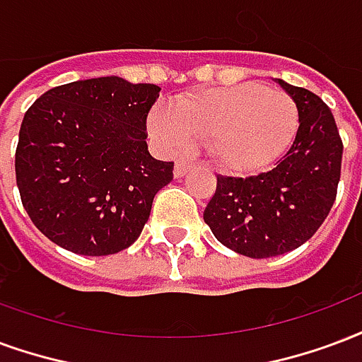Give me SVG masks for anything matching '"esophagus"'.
Here are the masks:
<instances>
[{
	"instance_id": "1",
	"label": "esophagus",
	"mask_w": 362,
	"mask_h": 362,
	"mask_svg": "<svg viewBox=\"0 0 362 362\" xmlns=\"http://www.w3.org/2000/svg\"><path fill=\"white\" fill-rule=\"evenodd\" d=\"M189 168H192V163H189V160H178L176 167H174V176H176V178H182V176L188 174Z\"/></svg>"
}]
</instances>
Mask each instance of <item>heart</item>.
Returning a JSON list of instances; mask_svg holds the SVG:
<instances>
[{"mask_svg":"<svg viewBox=\"0 0 362 362\" xmlns=\"http://www.w3.org/2000/svg\"><path fill=\"white\" fill-rule=\"evenodd\" d=\"M296 128V101L261 84L188 93L149 117V130L167 147L209 141L215 159L235 170L267 165L290 144Z\"/></svg>","mask_w":362,"mask_h":362,"instance_id":"obj_1","label":"heart"}]
</instances>
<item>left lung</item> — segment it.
<instances>
[{
    "label": "left lung",
    "mask_w": 362,
    "mask_h": 362,
    "mask_svg": "<svg viewBox=\"0 0 362 362\" xmlns=\"http://www.w3.org/2000/svg\"><path fill=\"white\" fill-rule=\"evenodd\" d=\"M296 101V140L255 176H216L203 221L222 245L251 259L284 255L320 228L338 194L344 144L330 107L317 93L278 80Z\"/></svg>",
    "instance_id": "obj_1"
}]
</instances>
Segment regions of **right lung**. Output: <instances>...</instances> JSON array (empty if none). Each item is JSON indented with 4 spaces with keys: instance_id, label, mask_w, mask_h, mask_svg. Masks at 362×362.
<instances>
[{
    "instance_id": "obj_1",
    "label": "right lung",
    "mask_w": 362,
    "mask_h": 362,
    "mask_svg": "<svg viewBox=\"0 0 362 362\" xmlns=\"http://www.w3.org/2000/svg\"><path fill=\"white\" fill-rule=\"evenodd\" d=\"M155 84L103 76L57 86L24 113L15 151L21 202L34 226L72 253L113 255L146 226L174 163L147 151Z\"/></svg>"
}]
</instances>
